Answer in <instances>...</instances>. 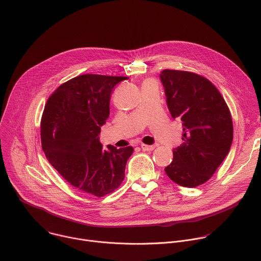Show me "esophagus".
Instances as JSON below:
<instances>
[{
	"label": "esophagus",
	"mask_w": 261,
	"mask_h": 261,
	"mask_svg": "<svg viewBox=\"0 0 261 261\" xmlns=\"http://www.w3.org/2000/svg\"><path fill=\"white\" fill-rule=\"evenodd\" d=\"M141 148L142 150L144 151H150V150H153L155 148L154 145H146V144H141Z\"/></svg>",
	"instance_id": "1"
}]
</instances>
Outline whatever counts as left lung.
<instances>
[{
  "mask_svg": "<svg viewBox=\"0 0 261 261\" xmlns=\"http://www.w3.org/2000/svg\"><path fill=\"white\" fill-rule=\"evenodd\" d=\"M160 76L169 111L183 125V143L174 149L165 171L176 184L194 188L208 181L229 153L232 116L221 92L205 77L170 69Z\"/></svg>",
  "mask_w": 261,
  "mask_h": 261,
  "instance_id": "1",
  "label": "left lung"
}]
</instances>
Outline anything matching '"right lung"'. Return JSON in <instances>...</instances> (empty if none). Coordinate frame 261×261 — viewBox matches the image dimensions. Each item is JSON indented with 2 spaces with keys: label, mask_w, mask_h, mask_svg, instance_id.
<instances>
[{
  "label": "right lung",
  "mask_w": 261,
  "mask_h": 261,
  "mask_svg": "<svg viewBox=\"0 0 261 261\" xmlns=\"http://www.w3.org/2000/svg\"><path fill=\"white\" fill-rule=\"evenodd\" d=\"M123 76L84 74L60 85L40 121L41 146L49 164L73 187L102 197L125 178L133 147L102 148L98 134L110 115L113 88Z\"/></svg>",
  "instance_id": "right-lung-1"
}]
</instances>
